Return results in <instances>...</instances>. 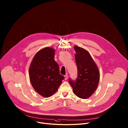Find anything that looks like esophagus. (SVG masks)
<instances>
[{
  "mask_svg": "<svg viewBox=\"0 0 128 128\" xmlns=\"http://www.w3.org/2000/svg\"><path fill=\"white\" fill-rule=\"evenodd\" d=\"M64 77H65V80H67L68 79V76L67 75H65V76H64Z\"/></svg>",
  "mask_w": 128,
  "mask_h": 128,
  "instance_id": "1",
  "label": "esophagus"
}]
</instances>
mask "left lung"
Returning a JSON list of instances; mask_svg holds the SVG:
<instances>
[{"label":"left lung","instance_id":"left-lung-1","mask_svg":"<svg viewBox=\"0 0 128 128\" xmlns=\"http://www.w3.org/2000/svg\"><path fill=\"white\" fill-rule=\"evenodd\" d=\"M75 59L78 76L74 82L69 80L74 94L78 98L86 99L96 90L100 74L98 66L89 52L85 49L75 45Z\"/></svg>","mask_w":128,"mask_h":128}]
</instances>
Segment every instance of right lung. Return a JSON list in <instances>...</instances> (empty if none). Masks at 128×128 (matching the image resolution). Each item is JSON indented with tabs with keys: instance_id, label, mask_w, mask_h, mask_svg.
Wrapping results in <instances>:
<instances>
[{
	"instance_id": "obj_1",
	"label": "right lung",
	"mask_w": 128,
	"mask_h": 128,
	"mask_svg": "<svg viewBox=\"0 0 128 128\" xmlns=\"http://www.w3.org/2000/svg\"><path fill=\"white\" fill-rule=\"evenodd\" d=\"M56 50L46 47L34 55L29 68L30 83L38 94L44 98L52 96L64 79L54 60Z\"/></svg>"
}]
</instances>
